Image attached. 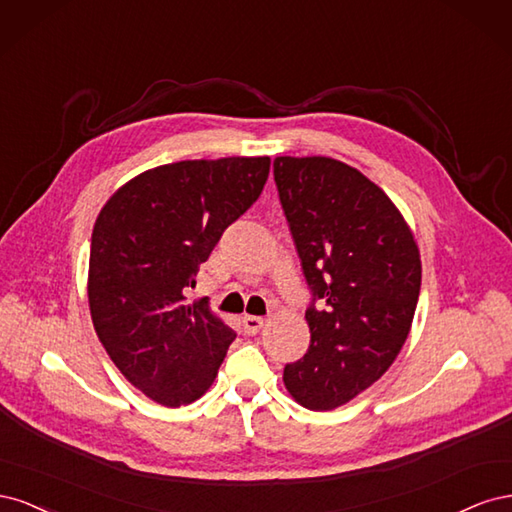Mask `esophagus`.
<instances>
[{
  "mask_svg": "<svg viewBox=\"0 0 512 512\" xmlns=\"http://www.w3.org/2000/svg\"><path fill=\"white\" fill-rule=\"evenodd\" d=\"M243 327L250 335H256L262 327H265V320L260 316H243Z\"/></svg>",
  "mask_w": 512,
  "mask_h": 512,
  "instance_id": "obj_1",
  "label": "esophagus"
}]
</instances>
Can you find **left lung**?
I'll use <instances>...</instances> for the list:
<instances>
[{
    "label": "left lung",
    "mask_w": 512,
    "mask_h": 512,
    "mask_svg": "<svg viewBox=\"0 0 512 512\" xmlns=\"http://www.w3.org/2000/svg\"><path fill=\"white\" fill-rule=\"evenodd\" d=\"M273 173L305 280L327 301L305 312L312 339L284 367V384L303 408L333 410L380 380L406 344L421 252L404 215L361 170L280 156Z\"/></svg>",
    "instance_id": "left-lung-1"
}]
</instances>
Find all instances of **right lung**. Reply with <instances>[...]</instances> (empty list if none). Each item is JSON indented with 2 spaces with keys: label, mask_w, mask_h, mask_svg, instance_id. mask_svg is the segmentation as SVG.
Instances as JSON below:
<instances>
[{
  "label": "right lung",
  "mask_w": 512,
  "mask_h": 512,
  "mask_svg": "<svg viewBox=\"0 0 512 512\" xmlns=\"http://www.w3.org/2000/svg\"><path fill=\"white\" fill-rule=\"evenodd\" d=\"M269 168V156L162 164L123 183L98 213L91 322L117 369L156 404L203 397L237 337L185 290L222 232L256 203Z\"/></svg>",
  "instance_id": "1"
}]
</instances>
